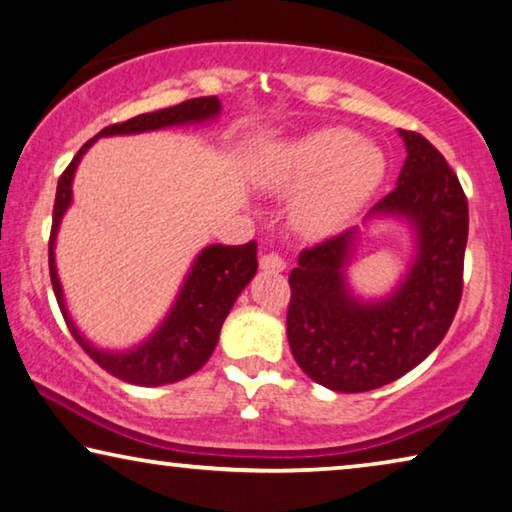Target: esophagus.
Returning a JSON list of instances; mask_svg holds the SVG:
<instances>
[{
  "label": "esophagus",
  "instance_id": "esophagus-1",
  "mask_svg": "<svg viewBox=\"0 0 512 512\" xmlns=\"http://www.w3.org/2000/svg\"><path fill=\"white\" fill-rule=\"evenodd\" d=\"M259 269L266 271V273H282L287 269V262L280 255L269 253V255L259 257Z\"/></svg>",
  "mask_w": 512,
  "mask_h": 512
}]
</instances>
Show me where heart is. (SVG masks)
Segmentation results:
<instances>
[{
	"mask_svg": "<svg viewBox=\"0 0 512 512\" xmlns=\"http://www.w3.org/2000/svg\"><path fill=\"white\" fill-rule=\"evenodd\" d=\"M385 152L346 127L316 129L278 145L262 170L264 189L293 198L291 225L303 237H328L367 205L383 182Z\"/></svg>",
	"mask_w": 512,
	"mask_h": 512,
	"instance_id": "b5f03b06",
	"label": "heart"
}]
</instances>
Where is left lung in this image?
<instances>
[{"mask_svg": "<svg viewBox=\"0 0 512 512\" xmlns=\"http://www.w3.org/2000/svg\"><path fill=\"white\" fill-rule=\"evenodd\" d=\"M405 164L392 193L362 227H351L298 255L289 275L287 337L298 367L332 392L358 394L415 369L449 330L462 294L469 230L458 177L424 136L399 129ZM399 220L413 232V255L383 297L350 287L347 266L371 222Z\"/></svg>", "mask_w": 512, "mask_h": 512, "instance_id": "8db88e82", "label": "left lung"}]
</instances>
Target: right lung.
<instances>
[{"instance_id": "1", "label": "right lung", "mask_w": 512, "mask_h": 512, "mask_svg": "<svg viewBox=\"0 0 512 512\" xmlns=\"http://www.w3.org/2000/svg\"><path fill=\"white\" fill-rule=\"evenodd\" d=\"M218 116H221V100L218 97H196V100H186L182 104H175V107L141 113V116L127 120V123L104 127L95 139L88 141L75 154L66 173L61 175L59 186H56L50 237V278L54 296L59 300L63 319H66L79 346L104 371L125 380V383L141 387L177 383V380L189 378L191 373H196L202 364L212 358L225 316L230 314L234 300L239 298L241 291L248 287V282L257 273V243L250 241L243 243V246L212 243V246L202 248L191 262V269L186 271L170 310L148 337H143L139 344H132L129 348L97 346L72 319L54 253L61 221L72 205V182H75L77 166L88 148L97 139H104V136H132L168 127L209 125Z\"/></svg>"}]
</instances>
